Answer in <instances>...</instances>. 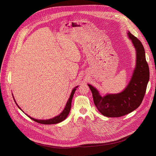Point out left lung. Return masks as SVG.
<instances>
[{"label":"left lung","mask_w":156,"mask_h":156,"mask_svg":"<svg viewBox=\"0 0 156 156\" xmlns=\"http://www.w3.org/2000/svg\"><path fill=\"white\" fill-rule=\"evenodd\" d=\"M127 34L136 50V64L126 88L117 94H108L101 97L95 87L88 84L98 110L103 115L109 117H121L137 109L143 100L149 79V69L143 45L130 32Z\"/></svg>","instance_id":"8db88e82"}]
</instances>
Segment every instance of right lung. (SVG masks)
Segmentation results:
<instances>
[{"label":"right lung","mask_w":156,"mask_h":156,"mask_svg":"<svg viewBox=\"0 0 156 156\" xmlns=\"http://www.w3.org/2000/svg\"><path fill=\"white\" fill-rule=\"evenodd\" d=\"M77 87H78V86L76 87L75 88H74L73 89L72 92L71 93V95L69 97V98L68 99V100L67 101V103L66 105V106H65L64 110L62 111V112L60 114H59L58 115H57V116H56V117H53L52 119H47V120H39V119H34L33 117H31L27 115L26 114L30 119L33 120L34 121H35V122H36L37 123H42V124H45V125H50V124H55V123H59V122H61L62 121H63L68 117V114H69V113L70 112L71 108V101H72L74 94V92L76 90V88H77ZM13 99H14V97H13ZM14 101L16 103L15 99H14ZM16 104L18 106V107L21 109V108L19 107V106L17 105L16 103Z\"/></svg>","instance_id":"obj_1"}]
</instances>
